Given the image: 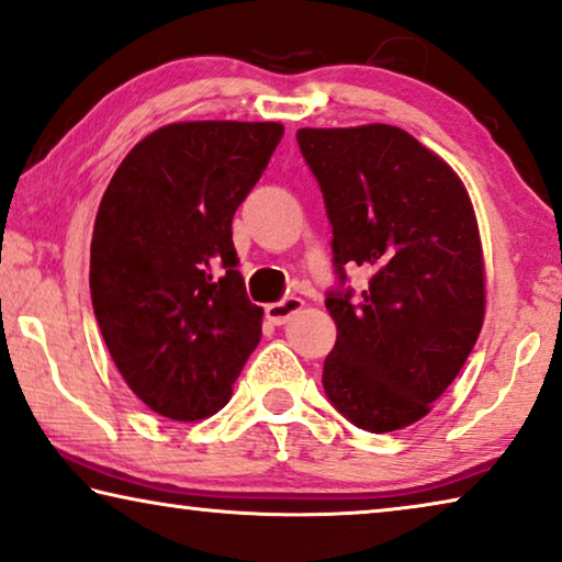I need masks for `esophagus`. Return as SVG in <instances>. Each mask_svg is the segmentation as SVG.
<instances>
[{
  "instance_id": "obj_1",
  "label": "esophagus",
  "mask_w": 562,
  "mask_h": 562,
  "mask_svg": "<svg viewBox=\"0 0 562 562\" xmlns=\"http://www.w3.org/2000/svg\"><path fill=\"white\" fill-rule=\"evenodd\" d=\"M303 297H282L280 303H270L265 307V315L267 321L272 325H284L290 321L292 315H297L300 310H303Z\"/></svg>"
}]
</instances>
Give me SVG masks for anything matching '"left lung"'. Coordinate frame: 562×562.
<instances>
[{"mask_svg": "<svg viewBox=\"0 0 562 562\" xmlns=\"http://www.w3.org/2000/svg\"><path fill=\"white\" fill-rule=\"evenodd\" d=\"M321 183L333 262L371 272L361 303L330 292L338 338L325 358L330 404L358 429L386 434L431 412L484 323V257L457 171L404 128H300Z\"/></svg>", "mask_w": 562, "mask_h": 562, "instance_id": "1", "label": "left lung"}]
</instances>
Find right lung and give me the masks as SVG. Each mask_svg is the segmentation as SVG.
<instances>
[{
  "label": "right lung",
  "mask_w": 562,
  "mask_h": 562,
  "mask_svg": "<svg viewBox=\"0 0 562 562\" xmlns=\"http://www.w3.org/2000/svg\"><path fill=\"white\" fill-rule=\"evenodd\" d=\"M280 123L183 121L123 158L90 241L95 321L128 389L150 412H220L262 338L232 220L270 164Z\"/></svg>",
  "instance_id": "1"
}]
</instances>
